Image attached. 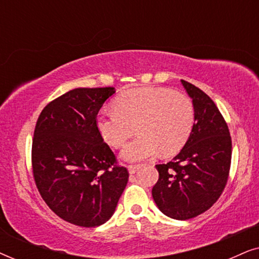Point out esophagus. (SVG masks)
<instances>
[{"instance_id": "obj_1", "label": "esophagus", "mask_w": 259, "mask_h": 259, "mask_svg": "<svg viewBox=\"0 0 259 259\" xmlns=\"http://www.w3.org/2000/svg\"><path fill=\"white\" fill-rule=\"evenodd\" d=\"M127 168H128V172L131 173V175H134V173H136L138 169L140 168V165H130Z\"/></svg>"}]
</instances>
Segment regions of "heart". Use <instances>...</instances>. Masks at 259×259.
I'll return each mask as SVG.
<instances>
[{"instance_id":"b5f03b06","label":"heart","mask_w":259,"mask_h":259,"mask_svg":"<svg viewBox=\"0 0 259 259\" xmlns=\"http://www.w3.org/2000/svg\"><path fill=\"white\" fill-rule=\"evenodd\" d=\"M114 108L97 116V127L109 146L119 148L123 160L139 161L161 154L177 153L189 139L194 125V107L187 95L166 87H139L123 92Z\"/></svg>"}]
</instances>
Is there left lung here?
<instances>
[{
	"label": "left lung",
	"mask_w": 259,
	"mask_h": 259,
	"mask_svg": "<svg viewBox=\"0 0 259 259\" xmlns=\"http://www.w3.org/2000/svg\"><path fill=\"white\" fill-rule=\"evenodd\" d=\"M192 99L194 125L182 151L157 165L154 203L169 218L186 221L207 211L224 190L231 165V137L224 118L207 94L180 80Z\"/></svg>",
	"instance_id": "obj_1"
}]
</instances>
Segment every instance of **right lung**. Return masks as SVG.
<instances>
[{
    "mask_svg": "<svg viewBox=\"0 0 259 259\" xmlns=\"http://www.w3.org/2000/svg\"><path fill=\"white\" fill-rule=\"evenodd\" d=\"M114 93V87L67 92L46 106L35 127L31 162L38 192L74 225L105 224L128 182L97 127L99 111Z\"/></svg>",
    "mask_w": 259,
    "mask_h": 259,
    "instance_id": "right-lung-1",
    "label": "right lung"
}]
</instances>
